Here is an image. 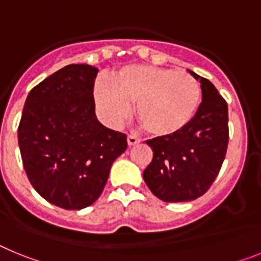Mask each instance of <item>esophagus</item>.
<instances>
[{
	"mask_svg": "<svg viewBox=\"0 0 261 261\" xmlns=\"http://www.w3.org/2000/svg\"><path fill=\"white\" fill-rule=\"evenodd\" d=\"M126 141H128L129 146H135V145L140 144V142H141V140H140V138H137V137H135V136H128Z\"/></svg>",
	"mask_w": 261,
	"mask_h": 261,
	"instance_id": "34e87169",
	"label": "esophagus"
}]
</instances>
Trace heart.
I'll list each match as a JSON object with an SVG mask.
<instances>
[{"mask_svg": "<svg viewBox=\"0 0 261 261\" xmlns=\"http://www.w3.org/2000/svg\"><path fill=\"white\" fill-rule=\"evenodd\" d=\"M98 110L110 125H117L136 103V116L147 133L167 137L195 119L202 99L200 82L187 71L151 65H128L112 80L99 78L94 86Z\"/></svg>", "mask_w": 261, "mask_h": 261, "instance_id": "1", "label": "heart"}]
</instances>
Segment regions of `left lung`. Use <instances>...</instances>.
I'll return each mask as SVG.
<instances>
[{
  "label": "left lung",
  "instance_id": "obj_1",
  "mask_svg": "<svg viewBox=\"0 0 261 261\" xmlns=\"http://www.w3.org/2000/svg\"><path fill=\"white\" fill-rule=\"evenodd\" d=\"M200 81L202 102L183 130L146 141L153 150L144 180L153 195L166 202L192 201L211 188L229 144V111L211 81L188 70Z\"/></svg>",
  "mask_w": 261,
  "mask_h": 261
}]
</instances>
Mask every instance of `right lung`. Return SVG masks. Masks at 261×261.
<instances>
[{
	"label": "right lung",
	"instance_id": "1",
	"mask_svg": "<svg viewBox=\"0 0 261 261\" xmlns=\"http://www.w3.org/2000/svg\"><path fill=\"white\" fill-rule=\"evenodd\" d=\"M98 69L71 64L30 91L18 126L24 171L50 204L80 211L98 200L126 136L99 123L94 81Z\"/></svg>",
	"mask_w": 261,
	"mask_h": 261
}]
</instances>
